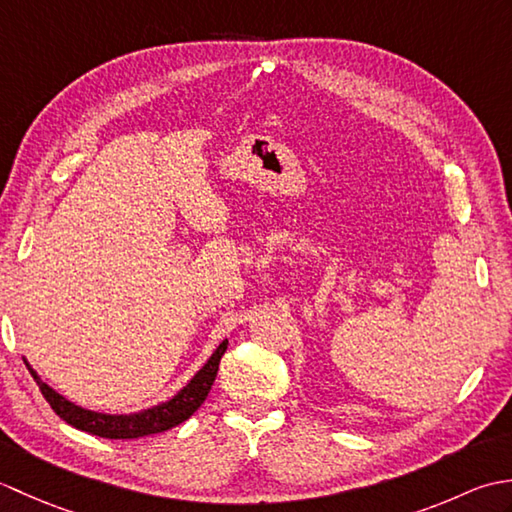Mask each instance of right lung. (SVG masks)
<instances>
[{"instance_id": "obj_1", "label": "right lung", "mask_w": 512, "mask_h": 512, "mask_svg": "<svg viewBox=\"0 0 512 512\" xmlns=\"http://www.w3.org/2000/svg\"><path fill=\"white\" fill-rule=\"evenodd\" d=\"M226 347H228V341L224 339L220 345H217V350L211 354L209 361L204 363L200 372L195 374L176 396L169 398L167 402H160V405L151 409L129 413V416H110V413H99V411H90L74 405V402L63 398L50 385L43 383L35 369L28 365L26 358L24 363L28 367V372L32 374V378H35V383L39 385L43 398L50 402L52 411L57 413L61 420L99 438L134 440V438H143V436H151V433H162L167 429L178 427L180 422L189 420L193 413L198 411V407L206 400V396H209L211 385L215 383L217 367H220Z\"/></svg>"}]
</instances>
